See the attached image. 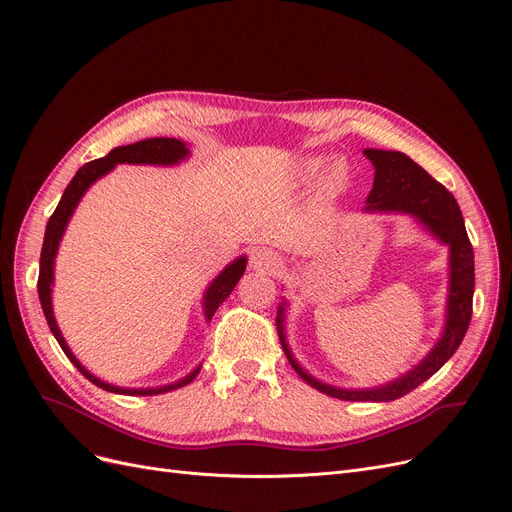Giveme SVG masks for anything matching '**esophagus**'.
I'll return each mask as SVG.
<instances>
[{"mask_svg":"<svg viewBox=\"0 0 512 512\" xmlns=\"http://www.w3.org/2000/svg\"><path fill=\"white\" fill-rule=\"evenodd\" d=\"M278 265V253L272 249H255L251 255V267L257 272H267Z\"/></svg>","mask_w":512,"mask_h":512,"instance_id":"obj_1","label":"esophagus"}]
</instances>
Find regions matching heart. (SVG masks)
Masks as SVG:
<instances>
[{"label": "heart", "mask_w": 512, "mask_h": 512, "mask_svg": "<svg viewBox=\"0 0 512 512\" xmlns=\"http://www.w3.org/2000/svg\"><path fill=\"white\" fill-rule=\"evenodd\" d=\"M342 178H344V168L342 166H334L330 176H328V184L330 186H338L342 182Z\"/></svg>", "instance_id": "b5f03b06"}]
</instances>
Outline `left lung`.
<instances>
[{
	"instance_id": "obj_1",
	"label": "left lung",
	"mask_w": 512,
	"mask_h": 512,
	"mask_svg": "<svg viewBox=\"0 0 512 512\" xmlns=\"http://www.w3.org/2000/svg\"><path fill=\"white\" fill-rule=\"evenodd\" d=\"M365 155L375 168L373 188L367 197V211L411 213L425 228H429V232H434L450 247V288L446 326L442 338L432 348V353H429L419 365H415L409 373L400 375L398 380L378 388L344 390L311 378V375L294 361L284 338V305L278 309L276 324L280 342L284 346V353L290 365L311 388L340 400L388 402L409 394L419 384L432 378V375L454 355L456 348L461 346L473 313L475 265L473 247L465 230L463 213L456 199L446 191V186L434 180L419 164H415L409 155L400 151L365 149Z\"/></svg>"
}]
</instances>
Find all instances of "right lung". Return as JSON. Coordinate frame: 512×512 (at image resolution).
<instances>
[{
	"label": "right lung",
	"mask_w": 512,
	"mask_h": 512,
	"mask_svg": "<svg viewBox=\"0 0 512 512\" xmlns=\"http://www.w3.org/2000/svg\"><path fill=\"white\" fill-rule=\"evenodd\" d=\"M188 155V149L182 141L178 139H145V141H139V143H132V145H124V147H116L112 149L110 153H107L105 157H99L95 161H89V164H85L83 168H80L74 178L70 180V184L66 186V191L56 207V211L51 213V218L47 222V228H45V238H43V249H41V261H39V282H37V290H39V301H41V307H43V313H45V319H47V326L49 330L53 332V336H56L58 344L62 346L64 355L72 361V365L85 375V378L89 382H93L95 386H99L101 390H107V392H116V394H130V396H153V394H164V392H170V390H176V388H182L186 384H191L197 373L201 369V365L186 375V378L174 382V384H168V386H159V388H118V386H112L107 382H101L99 378H95V375L91 371H87L83 365L78 363V359L72 355V351L68 348L58 324H56V317H53V309H51V284H53V259H56V253H58V247H60V240H62V234L72 218V213L80 201V197L85 195L87 188L99 180L101 176H105L107 172H112L116 164H153V166H174L178 164V161H182L184 157ZM245 267H247V257H238L236 261H232L226 270L215 278L207 292L203 297V309H205V317L207 321L213 317L215 309H218L228 297L230 292L234 290L236 282L240 280V276L245 274Z\"/></svg>",
	"instance_id": "1"
}]
</instances>
